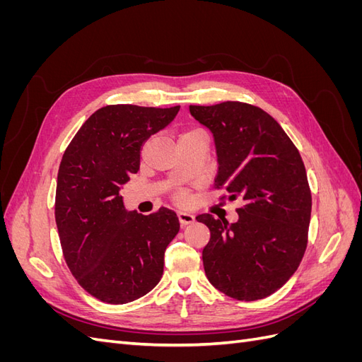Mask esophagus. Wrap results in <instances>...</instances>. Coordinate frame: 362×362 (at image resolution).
<instances>
[{
	"label": "esophagus",
	"instance_id": "esophagus-1",
	"mask_svg": "<svg viewBox=\"0 0 362 362\" xmlns=\"http://www.w3.org/2000/svg\"><path fill=\"white\" fill-rule=\"evenodd\" d=\"M178 218H180V222H181L182 226L190 225V223L194 222V216L192 213H189V211H184V210L178 211Z\"/></svg>",
	"mask_w": 362,
	"mask_h": 362
}]
</instances>
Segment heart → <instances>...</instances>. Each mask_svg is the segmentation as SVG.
<instances>
[{"label": "heart", "mask_w": 362, "mask_h": 362, "mask_svg": "<svg viewBox=\"0 0 362 362\" xmlns=\"http://www.w3.org/2000/svg\"><path fill=\"white\" fill-rule=\"evenodd\" d=\"M193 133H201V131H198V129H193V131H189V133H185V134H193ZM184 136V134H182ZM180 198L182 199V194H180Z\"/></svg>", "instance_id": "1"}]
</instances>
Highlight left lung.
Returning a JSON list of instances; mask_svg holds the SVG:
<instances>
[{
	"label": "left lung",
	"mask_w": 362,
	"mask_h": 362,
	"mask_svg": "<svg viewBox=\"0 0 362 362\" xmlns=\"http://www.w3.org/2000/svg\"><path fill=\"white\" fill-rule=\"evenodd\" d=\"M190 113L213 134L216 187L226 189L228 201L240 196L245 202L234 223L206 213L196 217L211 235L202 250L205 275L229 298H267L293 276L306 249L311 192L302 157L255 105H190Z\"/></svg>",
	"instance_id": "obj_1"
}]
</instances>
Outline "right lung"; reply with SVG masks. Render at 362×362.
Masks as SVG:
<instances>
[{"label":"right lung","instance_id":"obj_1","mask_svg":"<svg viewBox=\"0 0 362 362\" xmlns=\"http://www.w3.org/2000/svg\"><path fill=\"white\" fill-rule=\"evenodd\" d=\"M178 112L180 105L103 107L63 154L56 192L63 255L80 286L103 302H133L161 279L178 216L166 206L148 216L128 211L120 187L139 170L145 141Z\"/></svg>","mask_w":362,"mask_h":362}]
</instances>
